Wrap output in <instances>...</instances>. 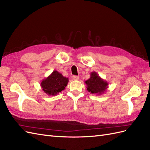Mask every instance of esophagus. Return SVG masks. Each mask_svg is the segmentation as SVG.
<instances>
[{"mask_svg":"<svg viewBox=\"0 0 150 150\" xmlns=\"http://www.w3.org/2000/svg\"><path fill=\"white\" fill-rule=\"evenodd\" d=\"M73 79L74 80V81H78L79 79V76H76V75H74L73 76Z\"/></svg>","mask_w":150,"mask_h":150,"instance_id":"34e87169","label":"esophagus"}]
</instances>
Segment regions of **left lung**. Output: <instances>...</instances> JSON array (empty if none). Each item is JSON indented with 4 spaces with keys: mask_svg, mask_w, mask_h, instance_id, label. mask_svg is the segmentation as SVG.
<instances>
[{
    "mask_svg": "<svg viewBox=\"0 0 150 150\" xmlns=\"http://www.w3.org/2000/svg\"><path fill=\"white\" fill-rule=\"evenodd\" d=\"M85 83L88 92L98 95H101L105 93L109 85L108 82L101 78L95 71L90 74V78L86 81Z\"/></svg>",
    "mask_w": 150,
    "mask_h": 150,
    "instance_id": "8db88e82",
    "label": "left lung"
}]
</instances>
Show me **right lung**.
Listing matches in <instances>:
<instances>
[{
    "mask_svg": "<svg viewBox=\"0 0 150 150\" xmlns=\"http://www.w3.org/2000/svg\"><path fill=\"white\" fill-rule=\"evenodd\" d=\"M68 82V78L65 77L59 71L54 70L41 81L40 86L47 95L55 96L65 89Z\"/></svg>",
    "mask_w": 150,
    "mask_h": 150,
    "instance_id": "right-lung-1",
    "label": "right lung"
}]
</instances>
